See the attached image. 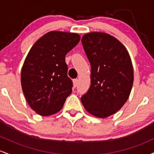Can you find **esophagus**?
Segmentation results:
<instances>
[{
    "label": "esophagus",
    "instance_id": "1",
    "mask_svg": "<svg viewBox=\"0 0 154 154\" xmlns=\"http://www.w3.org/2000/svg\"><path fill=\"white\" fill-rule=\"evenodd\" d=\"M77 85H78V80H77V79H74V80H73L74 87L76 88L77 86Z\"/></svg>",
    "mask_w": 154,
    "mask_h": 154
}]
</instances>
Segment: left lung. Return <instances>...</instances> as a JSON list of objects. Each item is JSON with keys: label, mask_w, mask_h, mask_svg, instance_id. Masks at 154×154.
Segmentation results:
<instances>
[{"label": "left lung", "mask_w": 154, "mask_h": 154, "mask_svg": "<svg viewBox=\"0 0 154 154\" xmlns=\"http://www.w3.org/2000/svg\"><path fill=\"white\" fill-rule=\"evenodd\" d=\"M82 44L91 66V85L81 97L90 114L106 118L128 100L133 84L130 56L117 39L103 32L83 35Z\"/></svg>", "instance_id": "left-lung-1"}]
</instances>
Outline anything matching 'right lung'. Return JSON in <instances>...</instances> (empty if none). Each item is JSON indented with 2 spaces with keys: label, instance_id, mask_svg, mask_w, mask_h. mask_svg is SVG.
I'll return each instance as SVG.
<instances>
[{
  "label": "right lung",
  "instance_id": "add662e5",
  "mask_svg": "<svg viewBox=\"0 0 154 154\" xmlns=\"http://www.w3.org/2000/svg\"><path fill=\"white\" fill-rule=\"evenodd\" d=\"M79 40L76 33L49 32L28 53L21 72L22 91L29 106L40 115L57 113L72 93L65 56Z\"/></svg>",
  "mask_w": 154,
  "mask_h": 154
}]
</instances>
